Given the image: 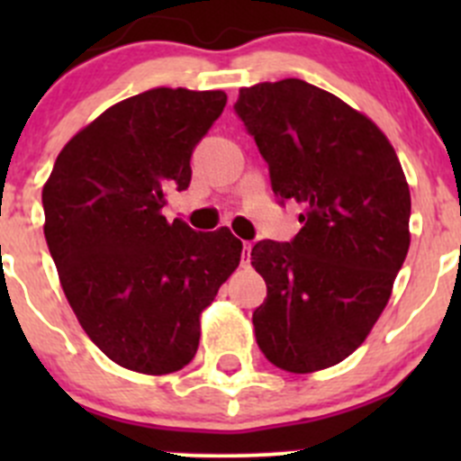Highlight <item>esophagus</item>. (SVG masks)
I'll use <instances>...</instances> for the list:
<instances>
[{"label": "esophagus", "instance_id": "esophagus-1", "mask_svg": "<svg viewBox=\"0 0 461 461\" xmlns=\"http://www.w3.org/2000/svg\"><path fill=\"white\" fill-rule=\"evenodd\" d=\"M249 249H252V245L243 243V254H240V265H243V267H248L249 265Z\"/></svg>", "mask_w": 461, "mask_h": 461}]
</instances>
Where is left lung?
Listing matches in <instances>:
<instances>
[{
  "instance_id": "obj_1",
  "label": "left lung",
  "mask_w": 461,
  "mask_h": 461,
  "mask_svg": "<svg viewBox=\"0 0 461 461\" xmlns=\"http://www.w3.org/2000/svg\"><path fill=\"white\" fill-rule=\"evenodd\" d=\"M234 111L278 203L305 204L290 243L252 248L267 285L252 314L257 343L287 373L330 368L368 337L406 260V176L373 120L303 80L240 88Z\"/></svg>"
}]
</instances>
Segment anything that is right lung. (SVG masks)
Wrapping results in <instances>:
<instances>
[{
	"label": "right lung",
	"mask_w": 461,
	"mask_h": 461,
	"mask_svg": "<svg viewBox=\"0 0 461 461\" xmlns=\"http://www.w3.org/2000/svg\"><path fill=\"white\" fill-rule=\"evenodd\" d=\"M222 91L158 86L118 102L59 151L41 192L59 283L93 343L118 366L169 375L194 359L201 312L239 267L227 227L162 216L192 183V153L221 118Z\"/></svg>",
	"instance_id": "right-lung-1"
}]
</instances>
